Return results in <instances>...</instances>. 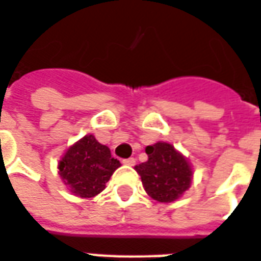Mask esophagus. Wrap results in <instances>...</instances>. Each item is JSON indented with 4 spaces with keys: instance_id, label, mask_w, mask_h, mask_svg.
Listing matches in <instances>:
<instances>
[{
    "instance_id": "esophagus-1",
    "label": "esophagus",
    "mask_w": 261,
    "mask_h": 261,
    "mask_svg": "<svg viewBox=\"0 0 261 261\" xmlns=\"http://www.w3.org/2000/svg\"><path fill=\"white\" fill-rule=\"evenodd\" d=\"M122 164H125V165H130V167H133V165L136 164V159H133V157H130V159H125V160H122Z\"/></svg>"
}]
</instances>
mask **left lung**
Returning <instances> with one entry per match:
<instances>
[{
  "mask_svg": "<svg viewBox=\"0 0 261 261\" xmlns=\"http://www.w3.org/2000/svg\"><path fill=\"white\" fill-rule=\"evenodd\" d=\"M149 160L135 167L144 191L154 200L170 203L189 189L192 168L188 160L168 143L159 142L146 147Z\"/></svg>",
  "mask_w": 261,
  "mask_h": 261,
  "instance_id": "left-lung-1",
  "label": "left lung"
}]
</instances>
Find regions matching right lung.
Returning <instances> with one entry per match:
<instances>
[{
	"label": "right lung",
	"mask_w": 261,
	"mask_h": 261,
	"mask_svg": "<svg viewBox=\"0 0 261 261\" xmlns=\"http://www.w3.org/2000/svg\"><path fill=\"white\" fill-rule=\"evenodd\" d=\"M121 163L111 157L107 146L87 135L68 149L58 165L60 175L70 192L81 197H93L104 191Z\"/></svg>",
	"instance_id": "1"
}]
</instances>
